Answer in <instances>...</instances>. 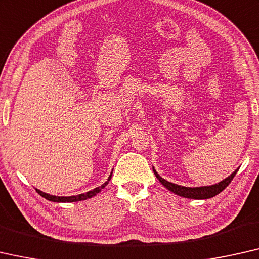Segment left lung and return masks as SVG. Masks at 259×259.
Listing matches in <instances>:
<instances>
[{"label":"left lung","instance_id":"8db88e82","mask_svg":"<svg viewBox=\"0 0 259 259\" xmlns=\"http://www.w3.org/2000/svg\"><path fill=\"white\" fill-rule=\"evenodd\" d=\"M237 171L238 169H236L233 175H230L228 178H226L225 180L221 181V183H219L216 185H211V186L184 187V186H179V185L172 184V183H169V181L163 179L156 172V169L153 168V173L156 175L157 179L159 180L168 191H171L173 193H176V194L184 196V198H188V199H209V198H213V196H215V195H218L220 192H222L231 183V180L234 179V177L237 173Z\"/></svg>","mask_w":259,"mask_h":259}]
</instances>
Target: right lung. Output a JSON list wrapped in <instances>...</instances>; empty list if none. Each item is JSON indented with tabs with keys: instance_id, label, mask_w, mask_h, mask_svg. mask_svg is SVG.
Segmentation results:
<instances>
[{
	"instance_id": "1",
	"label": "right lung",
	"mask_w": 259,
	"mask_h": 259,
	"mask_svg": "<svg viewBox=\"0 0 259 259\" xmlns=\"http://www.w3.org/2000/svg\"><path fill=\"white\" fill-rule=\"evenodd\" d=\"M111 178V176H109V178L106 181L105 184L101 185L100 187H96L94 188L93 191H90L87 193H83V194H79V195H73V196H56V195H50V194H46V193L41 192L39 190H36L37 193L39 195L43 196V198L50 200V201H53V202H74V201H81V200H86V199H90L92 196H94L95 194H98V193L102 190V188H105L108 183H109V180Z\"/></svg>"
}]
</instances>
